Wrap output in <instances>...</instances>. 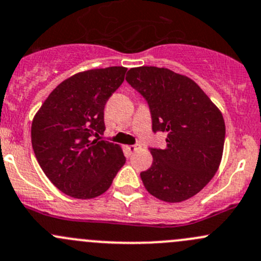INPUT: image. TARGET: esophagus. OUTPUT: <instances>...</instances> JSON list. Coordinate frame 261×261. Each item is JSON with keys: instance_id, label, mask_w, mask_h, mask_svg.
<instances>
[{"instance_id": "obj_1", "label": "esophagus", "mask_w": 261, "mask_h": 261, "mask_svg": "<svg viewBox=\"0 0 261 261\" xmlns=\"http://www.w3.org/2000/svg\"><path fill=\"white\" fill-rule=\"evenodd\" d=\"M139 148H141V146L139 144H133V146H127V149L129 150V152H136V150H138Z\"/></svg>"}]
</instances>
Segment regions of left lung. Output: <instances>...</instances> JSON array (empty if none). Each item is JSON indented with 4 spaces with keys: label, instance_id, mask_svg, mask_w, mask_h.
Instances as JSON below:
<instances>
[{
    "label": "left lung",
    "instance_id": "8db88e82",
    "mask_svg": "<svg viewBox=\"0 0 261 261\" xmlns=\"http://www.w3.org/2000/svg\"><path fill=\"white\" fill-rule=\"evenodd\" d=\"M125 80L148 101L153 132H166L165 149L150 148L153 162L141 172L144 187L165 202L200 192L219 170L225 143L220 109L189 76L157 66L128 70Z\"/></svg>",
    "mask_w": 261,
    "mask_h": 261
}]
</instances>
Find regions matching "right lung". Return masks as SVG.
Returning <instances> with one entry per match:
<instances>
[{"label": "right lung", "instance_id": "1", "mask_svg": "<svg viewBox=\"0 0 261 261\" xmlns=\"http://www.w3.org/2000/svg\"><path fill=\"white\" fill-rule=\"evenodd\" d=\"M125 71L109 66L74 74L51 91L32 119L37 162L54 186L70 197L100 196L125 163L119 144L93 139L106 130L104 107Z\"/></svg>", "mask_w": 261, "mask_h": 261}]
</instances>
